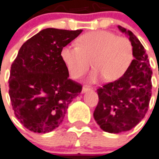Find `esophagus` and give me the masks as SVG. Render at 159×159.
Masks as SVG:
<instances>
[{
    "instance_id": "obj_1",
    "label": "esophagus",
    "mask_w": 159,
    "mask_h": 159,
    "mask_svg": "<svg viewBox=\"0 0 159 159\" xmlns=\"http://www.w3.org/2000/svg\"><path fill=\"white\" fill-rule=\"evenodd\" d=\"M92 87H91V86H84L83 87H82V92H86V91H90V90H92Z\"/></svg>"
}]
</instances>
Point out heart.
<instances>
[{
    "label": "heart",
    "instance_id": "b5f03b06",
    "mask_svg": "<svg viewBox=\"0 0 159 159\" xmlns=\"http://www.w3.org/2000/svg\"><path fill=\"white\" fill-rule=\"evenodd\" d=\"M62 60L71 77L79 78L91 66L95 69L91 82L104 79L113 82L123 76L133 60V46L130 40L108 31H95L82 35L78 46L69 44L61 50Z\"/></svg>",
    "mask_w": 159,
    "mask_h": 159
}]
</instances>
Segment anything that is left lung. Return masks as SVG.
<instances>
[{"label":"left lung","mask_w":159,"mask_h":159,"mask_svg":"<svg viewBox=\"0 0 159 159\" xmlns=\"http://www.w3.org/2000/svg\"><path fill=\"white\" fill-rule=\"evenodd\" d=\"M118 28L129 37L135 59L122 77L97 89L99 102L94 118L109 133L123 132L136 126L148 111L152 94V71L144 46L132 32L120 25Z\"/></svg>","instance_id":"obj_1"}]
</instances>
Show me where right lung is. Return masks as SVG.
<instances>
[{
	"label": "right lung",
	"mask_w": 159,
	"mask_h": 159,
	"mask_svg": "<svg viewBox=\"0 0 159 159\" xmlns=\"http://www.w3.org/2000/svg\"><path fill=\"white\" fill-rule=\"evenodd\" d=\"M82 32L46 28L19 49L10 68L9 95L15 117L29 131L46 133L58 127L82 91L81 84L68 78L60 55Z\"/></svg>",
	"instance_id": "obj_1"
}]
</instances>
